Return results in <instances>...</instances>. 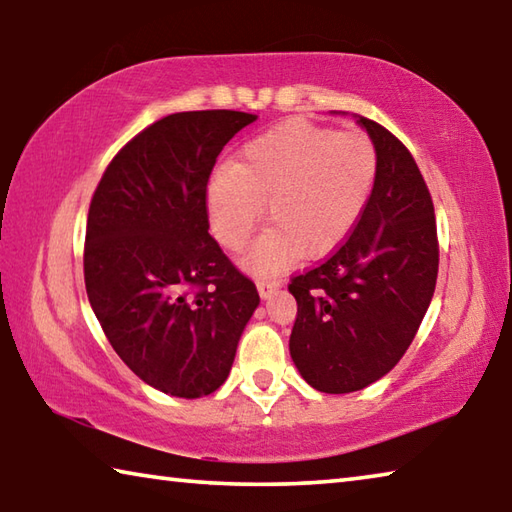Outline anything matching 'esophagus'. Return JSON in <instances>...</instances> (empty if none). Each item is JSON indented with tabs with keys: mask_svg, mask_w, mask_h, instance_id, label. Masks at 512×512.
<instances>
[{
	"mask_svg": "<svg viewBox=\"0 0 512 512\" xmlns=\"http://www.w3.org/2000/svg\"><path fill=\"white\" fill-rule=\"evenodd\" d=\"M280 287H282L280 280H257V291H259V296H262V300L271 298Z\"/></svg>",
	"mask_w": 512,
	"mask_h": 512,
	"instance_id": "obj_1",
	"label": "esophagus"
}]
</instances>
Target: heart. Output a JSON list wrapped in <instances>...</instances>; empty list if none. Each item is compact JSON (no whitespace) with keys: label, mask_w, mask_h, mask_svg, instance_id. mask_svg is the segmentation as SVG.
I'll use <instances>...</instances> for the list:
<instances>
[{"label":"heart","mask_w":512,"mask_h":512,"mask_svg":"<svg viewBox=\"0 0 512 512\" xmlns=\"http://www.w3.org/2000/svg\"><path fill=\"white\" fill-rule=\"evenodd\" d=\"M377 146L361 131H334L289 119L250 140L232 169L207 187L214 237L241 250L257 225L273 221L244 257L250 273L271 275L300 255H325L357 228L375 189Z\"/></svg>","instance_id":"obj_1"}]
</instances>
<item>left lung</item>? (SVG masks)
Returning a JSON list of instances; mask_svg holds the SVG:
<instances>
[{
    "mask_svg": "<svg viewBox=\"0 0 512 512\" xmlns=\"http://www.w3.org/2000/svg\"><path fill=\"white\" fill-rule=\"evenodd\" d=\"M379 169L366 212L323 264L293 277L289 339L302 379L320 393H354L395 368L427 314L438 277L433 203L409 149L366 117Z\"/></svg>",
    "mask_w": 512,
    "mask_h": 512,
    "instance_id": "1",
    "label": "left lung"
}]
</instances>
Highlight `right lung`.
<instances>
[{"instance_id":"add662e5","label":"right lung","mask_w":512,"mask_h":512,"mask_svg":"<svg viewBox=\"0 0 512 512\" xmlns=\"http://www.w3.org/2000/svg\"><path fill=\"white\" fill-rule=\"evenodd\" d=\"M257 115L176 112L135 135L103 173L85 230V291L103 334L144 384L210 395L259 305L210 235L207 180Z\"/></svg>"}]
</instances>
